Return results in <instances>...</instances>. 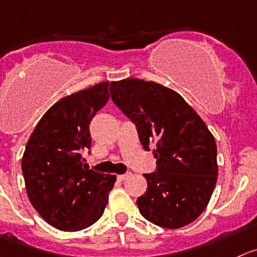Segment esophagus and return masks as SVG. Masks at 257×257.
Listing matches in <instances>:
<instances>
[{"label":"esophagus","instance_id":"1","mask_svg":"<svg viewBox=\"0 0 257 257\" xmlns=\"http://www.w3.org/2000/svg\"><path fill=\"white\" fill-rule=\"evenodd\" d=\"M129 176H131V172H126V174L124 175H117V180H119V181H124V180L128 179Z\"/></svg>","mask_w":257,"mask_h":257}]
</instances>
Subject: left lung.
Returning a JSON list of instances; mask_svg holds the SVG:
<instances>
[{"mask_svg": "<svg viewBox=\"0 0 257 257\" xmlns=\"http://www.w3.org/2000/svg\"><path fill=\"white\" fill-rule=\"evenodd\" d=\"M110 95L136 124L146 151L155 143L157 169L145 174L147 191L137 199L156 226L181 228L204 212L218 176L214 137L195 110L169 87L140 78L110 83Z\"/></svg>", "mask_w": 257, "mask_h": 257, "instance_id": "8db88e82", "label": "left lung"}]
</instances>
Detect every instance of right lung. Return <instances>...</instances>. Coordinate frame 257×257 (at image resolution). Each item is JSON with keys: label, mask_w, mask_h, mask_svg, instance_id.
Segmentation results:
<instances>
[{"label": "right lung", "mask_w": 257, "mask_h": 257, "mask_svg": "<svg viewBox=\"0 0 257 257\" xmlns=\"http://www.w3.org/2000/svg\"><path fill=\"white\" fill-rule=\"evenodd\" d=\"M109 100V82L66 96L53 105L31 133L21 161L26 193L43 219L61 231H81L99 219L115 175L87 170L90 123Z\"/></svg>", "instance_id": "obj_1"}]
</instances>
